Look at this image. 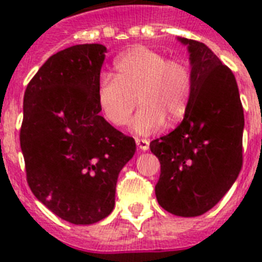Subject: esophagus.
Masks as SVG:
<instances>
[{"instance_id": "esophagus-1", "label": "esophagus", "mask_w": 262, "mask_h": 262, "mask_svg": "<svg viewBox=\"0 0 262 262\" xmlns=\"http://www.w3.org/2000/svg\"><path fill=\"white\" fill-rule=\"evenodd\" d=\"M135 142H137V146L139 147V150H142V151H147L148 147H150V142H148L147 139H141V138H137V139H135Z\"/></svg>"}]
</instances>
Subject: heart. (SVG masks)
<instances>
[{
	"instance_id": "b5f03b06",
	"label": "heart",
	"mask_w": 262,
	"mask_h": 262,
	"mask_svg": "<svg viewBox=\"0 0 262 262\" xmlns=\"http://www.w3.org/2000/svg\"><path fill=\"white\" fill-rule=\"evenodd\" d=\"M116 75H102L97 98L104 116L115 125H124L137 108L131 128L147 135L174 125L187 115L193 92V77L184 59H166L161 52L134 46L115 62Z\"/></svg>"
}]
</instances>
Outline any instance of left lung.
Returning a JSON list of instances; mask_svg holds the SVG:
<instances>
[{
  "label": "left lung",
  "instance_id": "8db88e82",
  "mask_svg": "<svg viewBox=\"0 0 262 262\" xmlns=\"http://www.w3.org/2000/svg\"><path fill=\"white\" fill-rule=\"evenodd\" d=\"M188 46L193 92L177 128L150 143L160 160V206L177 216H199L216 206L242 167L244 108L233 72L204 43Z\"/></svg>",
  "mask_w": 262,
  "mask_h": 262
}]
</instances>
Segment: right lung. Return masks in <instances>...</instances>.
<instances>
[{"label":"right lung","mask_w":262,"mask_h":262,"mask_svg":"<svg viewBox=\"0 0 262 262\" xmlns=\"http://www.w3.org/2000/svg\"><path fill=\"white\" fill-rule=\"evenodd\" d=\"M106 48L77 45L50 56L24 93L20 144L27 181L48 210L74 225L112 212L134 138L100 116L97 89Z\"/></svg>","instance_id":"add662e5"}]
</instances>
